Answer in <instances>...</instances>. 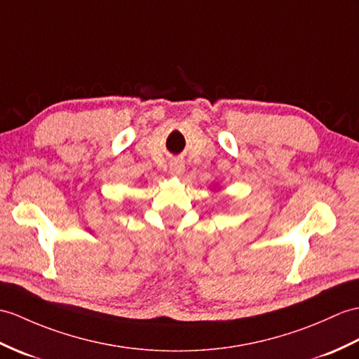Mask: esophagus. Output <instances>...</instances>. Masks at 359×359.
<instances>
[{
	"label": "esophagus",
	"mask_w": 359,
	"mask_h": 359,
	"mask_svg": "<svg viewBox=\"0 0 359 359\" xmlns=\"http://www.w3.org/2000/svg\"><path fill=\"white\" fill-rule=\"evenodd\" d=\"M183 171H185V163L182 161H172L170 163V172L174 174V176H180Z\"/></svg>",
	"instance_id": "1"
}]
</instances>
